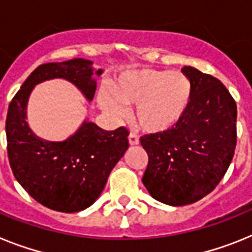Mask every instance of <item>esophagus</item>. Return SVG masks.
<instances>
[{"label":"esophagus","mask_w":252,"mask_h":252,"mask_svg":"<svg viewBox=\"0 0 252 252\" xmlns=\"http://www.w3.org/2000/svg\"><path fill=\"white\" fill-rule=\"evenodd\" d=\"M128 139H129V143L132 144H138L139 143V138L138 135L135 134V133H130V134L128 135Z\"/></svg>","instance_id":"obj_1"}]
</instances>
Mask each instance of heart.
Wrapping results in <instances>:
<instances>
[{"label": "heart", "mask_w": 252, "mask_h": 252, "mask_svg": "<svg viewBox=\"0 0 252 252\" xmlns=\"http://www.w3.org/2000/svg\"><path fill=\"white\" fill-rule=\"evenodd\" d=\"M111 93L99 94V104L114 117H123L125 105H137L138 126L150 133H163L183 119L191 99V82L181 72L141 69L122 74Z\"/></svg>", "instance_id": "1"}]
</instances>
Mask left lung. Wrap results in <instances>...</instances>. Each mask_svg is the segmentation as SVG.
<instances>
[{
    "label": "left lung",
    "instance_id": "8db88e82",
    "mask_svg": "<svg viewBox=\"0 0 252 252\" xmlns=\"http://www.w3.org/2000/svg\"><path fill=\"white\" fill-rule=\"evenodd\" d=\"M183 72L191 99L183 119L163 133L141 137L148 155L144 187L168 205L195 203L216 189L235 155L237 106L218 78L194 67Z\"/></svg>",
    "mask_w": 252,
    "mask_h": 252
}]
</instances>
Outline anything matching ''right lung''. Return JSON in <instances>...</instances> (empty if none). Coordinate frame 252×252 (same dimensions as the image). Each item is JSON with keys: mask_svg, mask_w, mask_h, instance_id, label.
Wrapping results in <instances>:
<instances>
[{"mask_svg": "<svg viewBox=\"0 0 252 252\" xmlns=\"http://www.w3.org/2000/svg\"><path fill=\"white\" fill-rule=\"evenodd\" d=\"M93 62L76 58L40 64L32 72L10 102L6 118L7 155L21 187L44 207L63 213L84 211L99 198L109 175L129 146L126 126L104 130L85 122L64 142H48L26 123V104L32 87L50 78H65L94 99ZM97 69L96 74H101Z\"/></svg>", "mask_w": 252, "mask_h": 252, "instance_id": "add662e5", "label": "right lung"}]
</instances>
